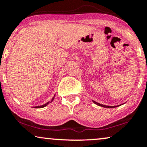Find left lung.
I'll list each match as a JSON object with an SVG mask.
<instances>
[{"label":"left lung","mask_w":147,"mask_h":147,"mask_svg":"<svg viewBox=\"0 0 147 147\" xmlns=\"http://www.w3.org/2000/svg\"><path fill=\"white\" fill-rule=\"evenodd\" d=\"M92 102H93V103H95V104H97V105H98V106H102V107H104V108H109V109H113V108L118 107V106H121V105H123V104H125V103H124V104H120V105L111 106H106V105H104V104H99V103L96 102H95V101H93V100H92Z\"/></svg>","instance_id":"8db88e82"}]
</instances>
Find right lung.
<instances>
[{
    "mask_svg": "<svg viewBox=\"0 0 147 147\" xmlns=\"http://www.w3.org/2000/svg\"><path fill=\"white\" fill-rule=\"evenodd\" d=\"M55 95H54V97H52V99H51V101H49L48 102H47L46 104H43V105H41V106H34V108H36V109H38V108H39V109H41V108H43V107H45V106H48L49 104H50V103H51L52 101L54 100V99H55Z\"/></svg>",
    "mask_w": 147,
    "mask_h": 147,
    "instance_id": "obj_1",
    "label": "right lung"
}]
</instances>
